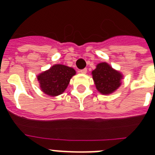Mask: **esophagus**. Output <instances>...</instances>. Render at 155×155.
Segmentation results:
<instances>
[{
    "label": "esophagus",
    "mask_w": 155,
    "mask_h": 155,
    "mask_svg": "<svg viewBox=\"0 0 155 155\" xmlns=\"http://www.w3.org/2000/svg\"><path fill=\"white\" fill-rule=\"evenodd\" d=\"M80 73L83 74H85L87 73V69H86V68H84V69L81 70V71H80Z\"/></svg>",
    "instance_id": "1"
}]
</instances>
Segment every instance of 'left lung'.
I'll return each mask as SVG.
<instances>
[{
  "label": "left lung",
  "mask_w": 155,
  "mask_h": 155,
  "mask_svg": "<svg viewBox=\"0 0 155 155\" xmlns=\"http://www.w3.org/2000/svg\"><path fill=\"white\" fill-rule=\"evenodd\" d=\"M91 75L96 89L102 94H109L116 91L121 85V81L124 78L121 72L113 69L105 62L97 64Z\"/></svg>",
  "instance_id": "8db88e82"
}]
</instances>
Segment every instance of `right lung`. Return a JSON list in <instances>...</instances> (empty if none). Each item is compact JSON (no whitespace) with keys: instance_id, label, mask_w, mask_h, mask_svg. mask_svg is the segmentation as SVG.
<instances>
[{"instance_id":"right-lung-1","label":"right lung","mask_w":155,"mask_h":155,"mask_svg":"<svg viewBox=\"0 0 155 155\" xmlns=\"http://www.w3.org/2000/svg\"><path fill=\"white\" fill-rule=\"evenodd\" d=\"M75 74L74 68L64 64H54L49 70L37 75V79L42 92L55 97L65 91L71 78Z\"/></svg>"}]
</instances>
